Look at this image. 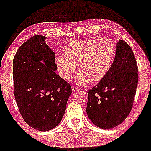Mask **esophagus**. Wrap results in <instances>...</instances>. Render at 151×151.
I'll return each instance as SVG.
<instances>
[{
	"mask_svg": "<svg viewBox=\"0 0 151 151\" xmlns=\"http://www.w3.org/2000/svg\"><path fill=\"white\" fill-rule=\"evenodd\" d=\"M72 91H73V92H77V91H79V88L77 86H72Z\"/></svg>",
	"mask_w": 151,
	"mask_h": 151,
	"instance_id": "1",
	"label": "esophagus"
}]
</instances>
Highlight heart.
I'll use <instances>...</instances> for the list:
<instances>
[{
	"label": "heart",
	"instance_id": "1",
	"mask_svg": "<svg viewBox=\"0 0 151 151\" xmlns=\"http://www.w3.org/2000/svg\"><path fill=\"white\" fill-rule=\"evenodd\" d=\"M116 49L109 39H80L65 46V55L56 59V66L60 77L64 79L72 77L77 70L78 84L98 82L105 77L115 56Z\"/></svg>",
	"mask_w": 151,
	"mask_h": 151
}]
</instances>
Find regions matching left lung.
<instances>
[{"instance_id": "1", "label": "left lung", "mask_w": 151, "mask_h": 151, "mask_svg": "<svg viewBox=\"0 0 151 151\" xmlns=\"http://www.w3.org/2000/svg\"><path fill=\"white\" fill-rule=\"evenodd\" d=\"M138 71L132 49L120 40L106 75L87 91L86 113L95 126L102 129H113L127 118L136 95Z\"/></svg>"}]
</instances>
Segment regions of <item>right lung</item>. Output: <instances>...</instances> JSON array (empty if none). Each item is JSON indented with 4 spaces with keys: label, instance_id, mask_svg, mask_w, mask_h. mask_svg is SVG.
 <instances>
[{
    "label": "right lung",
    "instance_id": "1",
    "mask_svg": "<svg viewBox=\"0 0 151 151\" xmlns=\"http://www.w3.org/2000/svg\"><path fill=\"white\" fill-rule=\"evenodd\" d=\"M35 35L24 42L13 58L14 95L24 121L33 129L47 131L56 127L66 110L72 87L55 73V53Z\"/></svg>",
    "mask_w": 151,
    "mask_h": 151
}]
</instances>
